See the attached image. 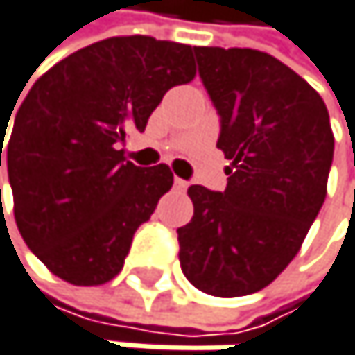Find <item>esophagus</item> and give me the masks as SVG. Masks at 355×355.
I'll use <instances>...</instances> for the list:
<instances>
[{
    "mask_svg": "<svg viewBox=\"0 0 355 355\" xmlns=\"http://www.w3.org/2000/svg\"><path fill=\"white\" fill-rule=\"evenodd\" d=\"M187 185H189V183H187V181H183V179H179V176H176V179H174V187L179 189V191H185V189H187Z\"/></svg>",
    "mask_w": 355,
    "mask_h": 355,
    "instance_id": "1",
    "label": "esophagus"
}]
</instances>
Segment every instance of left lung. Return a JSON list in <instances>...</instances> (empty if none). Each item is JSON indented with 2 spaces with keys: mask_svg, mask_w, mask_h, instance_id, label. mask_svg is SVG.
Masks as SVG:
<instances>
[{
  "mask_svg": "<svg viewBox=\"0 0 355 355\" xmlns=\"http://www.w3.org/2000/svg\"><path fill=\"white\" fill-rule=\"evenodd\" d=\"M193 53L230 166L223 191L187 189L193 217L176 230L181 270L204 294L247 296L294 260L322 209L334 155L330 116L320 93L266 53Z\"/></svg>",
  "mask_w": 355,
  "mask_h": 355,
  "instance_id": "8db88e82",
  "label": "left lung"
}]
</instances>
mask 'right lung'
I'll list each match as a JSON object with an SVG mask.
<instances>
[{"label": "right lung", "instance_id": "right-lung-1", "mask_svg": "<svg viewBox=\"0 0 355 355\" xmlns=\"http://www.w3.org/2000/svg\"><path fill=\"white\" fill-rule=\"evenodd\" d=\"M193 76L191 46L128 35L85 46L35 80L6 159L19 232L53 275L102 285L121 272L172 172L134 166L119 146L130 130L144 132L168 89Z\"/></svg>", "mask_w": 355, "mask_h": 355}]
</instances>
